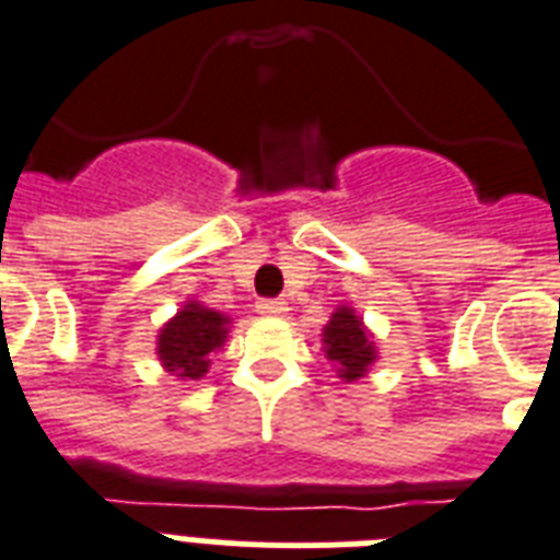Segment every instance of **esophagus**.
<instances>
[{
  "instance_id": "34e87169",
  "label": "esophagus",
  "mask_w": 560,
  "mask_h": 560,
  "mask_svg": "<svg viewBox=\"0 0 560 560\" xmlns=\"http://www.w3.org/2000/svg\"><path fill=\"white\" fill-rule=\"evenodd\" d=\"M256 310L261 316H284L288 313V302H281V299H265V302H258Z\"/></svg>"
}]
</instances>
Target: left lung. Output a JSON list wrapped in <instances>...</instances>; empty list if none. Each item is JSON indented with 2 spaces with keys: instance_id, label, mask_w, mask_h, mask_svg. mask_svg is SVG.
<instances>
[{
  "instance_id": "obj_1",
  "label": "left lung",
  "mask_w": 560,
  "mask_h": 560,
  "mask_svg": "<svg viewBox=\"0 0 560 560\" xmlns=\"http://www.w3.org/2000/svg\"><path fill=\"white\" fill-rule=\"evenodd\" d=\"M322 350L345 384L364 378L378 359L375 336L350 304H338L332 310L330 322L322 330Z\"/></svg>"
}]
</instances>
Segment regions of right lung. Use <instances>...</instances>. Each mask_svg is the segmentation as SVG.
Instances as JSON below:
<instances>
[{
	"instance_id": "obj_1",
	"label": "right lung",
	"mask_w": 560,
	"mask_h": 560,
	"mask_svg": "<svg viewBox=\"0 0 560 560\" xmlns=\"http://www.w3.org/2000/svg\"><path fill=\"white\" fill-rule=\"evenodd\" d=\"M233 318L228 313L190 302L182 304L176 316L162 324L156 336V355L164 373L176 375L178 382H199L210 370L213 352L228 341Z\"/></svg>"
}]
</instances>
